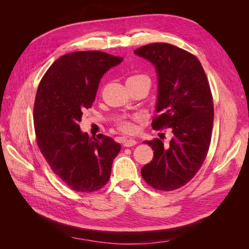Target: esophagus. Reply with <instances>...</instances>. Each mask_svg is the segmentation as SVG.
<instances>
[{
	"label": "esophagus",
	"mask_w": 249,
	"mask_h": 249,
	"mask_svg": "<svg viewBox=\"0 0 249 249\" xmlns=\"http://www.w3.org/2000/svg\"><path fill=\"white\" fill-rule=\"evenodd\" d=\"M136 144H137V141L135 140V139H133V138L125 139V140L124 141V145L125 147H131V146H134V145H136Z\"/></svg>",
	"instance_id": "esophagus-1"
}]
</instances>
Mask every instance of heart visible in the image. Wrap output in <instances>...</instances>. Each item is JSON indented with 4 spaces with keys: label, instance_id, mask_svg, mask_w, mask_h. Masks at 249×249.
<instances>
[{
    "label": "heart",
    "instance_id": "heart-1",
    "mask_svg": "<svg viewBox=\"0 0 249 249\" xmlns=\"http://www.w3.org/2000/svg\"><path fill=\"white\" fill-rule=\"evenodd\" d=\"M136 79H148V78L145 76V74H141V73L134 74V76L129 78V80H136ZM138 120H140L139 116H133L131 118L122 117L116 120L115 125L120 132L132 134L136 131V124H135V123L138 122Z\"/></svg>",
    "mask_w": 249,
    "mask_h": 249
}]
</instances>
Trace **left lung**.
I'll return each mask as SVG.
<instances>
[{"instance_id":"8db88e82","label":"left lung","mask_w":249,"mask_h":249,"mask_svg":"<svg viewBox=\"0 0 249 249\" xmlns=\"http://www.w3.org/2000/svg\"><path fill=\"white\" fill-rule=\"evenodd\" d=\"M134 53L147 59L159 79L154 130L169 127L168 146L159 139L144 141L154 158L141 176L154 189L173 191L194 178L205 161L212 137L214 104L206 72L191 53L169 43L143 46Z\"/></svg>"}]
</instances>
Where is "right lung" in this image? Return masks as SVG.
<instances>
[{
  "label": "right lung",
  "mask_w": 249,
  "mask_h": 249,
  "mask_svg": "<svg viewBox=\"0 0 249 249\" xmlns=\"http://www.w3.org/2000/svg\"><path fill=\"white\" fill-rule=\"evenodd\" d=\"M123 61L100 51L63 55L42 77L34 103V129L42 156L71 190L90 193L108 183L119 143L80 130L83 111L92 107L103 74Z\"/></svg>",
  "instance_id": "obj_1"
}]
</instances>
